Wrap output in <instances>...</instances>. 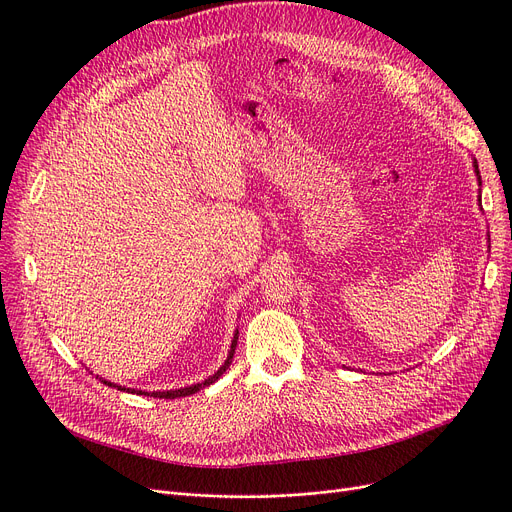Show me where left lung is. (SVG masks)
<instances>
[{
  "mask_svg": "<svg viewBox=\"0 0 512 512\" xmlns=\"http://www.w3.org/2000/svg\"><path fill=\"white\" fill-rule=\"evenodd\" d=\"M475 173H477V177H479V183H481V175H479V164H477V160H475Z\"/></svg>",
  "mask_w": 512,
  "mask_h": 512,
  "instance_id": "left-lung-1",
  "label": "left lung"
}]
</instances>
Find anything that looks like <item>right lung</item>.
<instances>
[{
  "label": "right lung",
  "instance_id": "obj_1",
  "mask_svg": "<svg viewBox=\"0 0 512 512\" xmlns=\"http://www.w3.org/2000/svg\"><path fill=\"white\" fill-rule=\"evenodd\" d=\"M236 342H238V331H236V335H234V342H232V348H230V354H227V358H225V363L219 367V371L215 373V375H211L208 377V380H204L202 384H194V386H189V388H181V390H166V392H151V396H156V399H179V396H189V394H194V392H198V390H202V388H206V386H211L213 382H217L219 377L225 373V369L232 365V358H234V352H236ZM103 384H107V386H113L111 382H105L103 380ZM118 390H126V388H122V386H118ZM137 394H145V396H149V392H141V390H137Z\"/></svg>",
  "mask_w": 512,
  "mask_h": 512
}]
</instances>
